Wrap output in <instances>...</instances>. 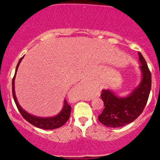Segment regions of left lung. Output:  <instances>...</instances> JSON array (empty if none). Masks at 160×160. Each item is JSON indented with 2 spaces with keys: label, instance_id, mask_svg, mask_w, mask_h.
<instances>
[{
  "label": "left lung",
  "instance_id": "left-lung-1",
  "mask_svg": "<svg viewBox=\"0 0 160 160\" xmlns=\"http://www.w3.org/2000/svg\"><path fill=\"white\" fill-rule=\"evenodd\" d=\"M139 69L142 72L140 83L127 96L120 97L112 90H102L101 97L104 104L98 120L105 126L119 128L134 122L142 114L147 103L151 90V72L144 57L140 52Z\"/></svg>",
  "mask_w": 160,
  "mask_h": 160
}]
</instances>
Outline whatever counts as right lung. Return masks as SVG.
<instances>
[{"mask_svg": "<svg viewBox=\"0 0 160 160\" xmlns=\"http://www.w3.org/2000/svg\"><path fill=\"white\" fill-rule=\"evenodd\" d=\"M23 58L24 56L19 59L17 67H16L15 73H14V77H13V80H12V94H13V98H14V102H15L18 109V111H20L22 117H23L27 122H28L30 124H32V125H34V126L37 127V128H42V129L50 130V129H55V128H59V127L62 126V125H63L67 121H68L69 118H70V112H71V106H70L68 104H67L66 100H64L63 107H62V110L60 111V112H59L58 114H56V115L52 116V117L42 118V117H38V116L33 115V114H31L27 112L26 111L24 110V109L21 107L20 104H19L18 101L17 100V98H16L15 91H14V80H15L18 68L19 65H20V62H22Z\"/></svg>", "mask_w": 160, "mask_h": 160, "instance_id": "1", "label": "right lung"}]
</instances>
